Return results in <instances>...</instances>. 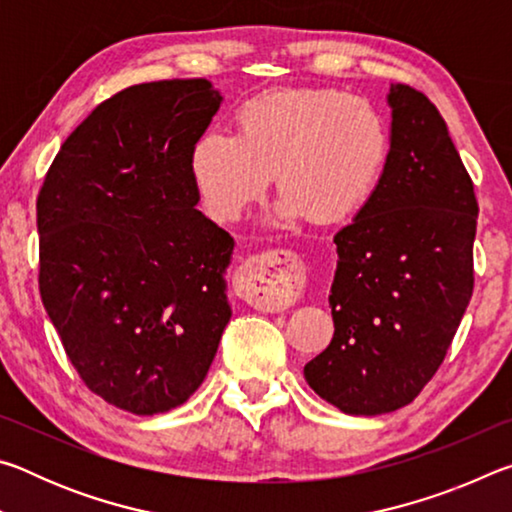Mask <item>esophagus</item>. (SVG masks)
Returning <instances> with one entry per match:
<instances>
[{"label": "esophagus", "instance_id": "1", "mask_svg": "<svg viewBox=\"0 0 512 512\" xmlns=\"http://www.w3.org/2000/svg\"><path fill=\"white\" fill-rule=\"evenodd\" d=\"M307 287V266L291 250H266L250 257L241 268L239 296L250 307L282 311L296 302Z\"/></svg>", "mask_w": 512, "mask_h": 512}]
</instances>
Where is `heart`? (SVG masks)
Listing matches in <instances>:
<instances>
[{
	"label": "heart",
	"instance_id": "heart-1",
	"mask_svg": "<svg viewBox=\"0 0 512 512\" xmlns=\"http://www.w3.org/2000/svg\"><path fill=\"white\" fill-rule=\"evenodd\" d=\"M237 137L207 131L189 153L196 194L216 221H235L271 185L287 219L341 223L366 205L391 160V128L368 99L284 88L237 110Z\"/></svg>",
	"mask_w": 512,
	"mask_h": 512
}]
</instances>
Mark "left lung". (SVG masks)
<instances>
[{"mask_svg":"<svg viewBox=\"0 0 512 512\" xmlns=\"http://www.w3.org/2000/svg\"><path fill=\"white\" fill-rule=\"evenodd\" d=\"M391 160L350 225L336 232L332 343L305 366L309 386L350 415L402 409L440 363L474 291L479 203L445 119L393 83Z\"/></svg>","mask_w":512,"mask_h":512,"instance_id":"left-lung-1","label":"left lung"}]
</instances>
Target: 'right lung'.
Masks as SVG:
<instances>
[{
	"label": "right lung",
	"instance_id": "obj_1",
	"mask_svg": "<svg viewBox=\"0 0 512 512\" xmlns=\"http://www.w3.org/2000/svg\"><path fill=\"white\" fill-rule=\"evenodd\" d=\"M221 94L207 79L131 85L60 146L38 194V287L83 384L135 415L203 384L230 320L235 241L196 210L192 146Z\"/></svg>",
	"mask_w": 512,
	"mask_h": 512
}]
</instances>
